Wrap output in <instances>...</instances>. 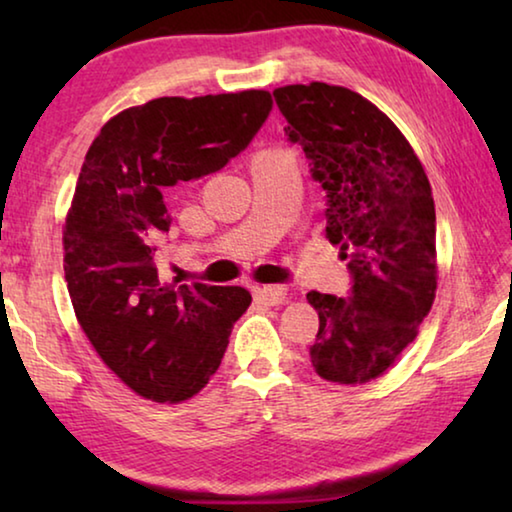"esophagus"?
<instances>
[{
    "label": "esophagus",
    "mask_w": 512,
    "mask_h": 512,
    "mask_svg": "<svg viewBox=\"0 0 512 512\" xmlns=\"http://www.w3.org/2000/svg\"><path fill=\"white\" fill-rule=\"evenodd\" d=\"M289 291L287 287H282V284H266L262 287V298L268 302V305H282L284 300H287Z\"/></svg>",
    "instance_id": "esophagus-1"
}]
</instances>
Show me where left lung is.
Wrapping results in <instances>:
<instances>
[{
    "label": "left lung",
    "instance_id": "1",
    "mask_svg": "<svg viewBox=\"0 0 512 512\" xmlns=\"http://www.w3.org/2000/svg\"><path fill=\"white\" fill-rule=\"evenodd\" d=\"M284 135L325 192V237L348 259V298L309 291L318 377L366 384L393 366L436 298V210L418 155L377 106L327 83L273 92Z\"/></svg>",
    "mask_w": 512,
    "mask_h": 512
}]
</instances>
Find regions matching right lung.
I'll list each match as a JSON object with an SVG mask.
<instances>
[{"mask_svg": "<svg viewBox=\"0 0 512 512\" xmlns=\"http://www.w3.org/2000/svg\"><path fill=\"white\" fill-rule=\"evenodd\" d=\"M271 110L264 90L153 99L112 117L85 155L63 232L67 291L103 363L146 400L201 391L253 302L241 287L162 282L167 198L237 158Z\"/></svg>", "mask_w": 512, "mask_h": 512, "instance_id": "right-lung-1", "label": "right lung"}]
</instances>
